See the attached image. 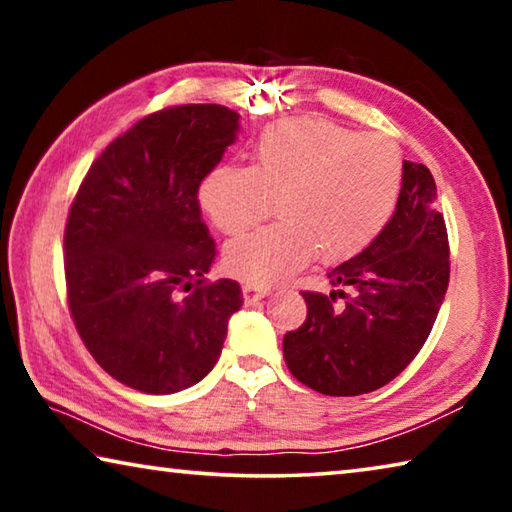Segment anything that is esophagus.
<instances>
[{
    "label": "esophagus",
    "mask_w": 512,
    "mask_h": 512,
    "mask_svg": "<svg viewBox=\"0 0 512 512\" xmlns=\"http://www.w3.org/2000/svg\"><path fill=\"white\" fill-rule=\"evenodd\" d=\"M241 293H244V302H246V305H253V302L266 298L268 293H271V289L257 287V284H244V287H241Z\"/></svg>",
    "instance_id": "34e87169"
}]
</instances>
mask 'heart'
<instances>
[{
	"instance_id": "b5f03b06",
	"label": "heart",
	"mask_w": 512,
	"mask_h": 512,
	"mask_svg": "<svg viewBox=\"0 0 512 512\" xmlns=\"http://www.w3.org/2000/svg\"><path fill=\"white\" fill-rule=\"evenodd\" d=\"M402 192V155L384 135L327 119H287L257 137L253 164H221L198 189L207 219L239 235L271 212L280 223L225 246L230 275L253 284L289 280L316 255L350 259L375 241Z\"/></svg>"
}]
</instances>
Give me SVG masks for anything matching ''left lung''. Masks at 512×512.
Wrapping results in <instances>:
<instances>
[{"label":"left lung","instance_id":"8db88e82","mask_svg":"<svg viewBox=\"0 0 512 512\" xmlns=\"http://www.w3.org/2000/svg\"><path fill=\"white\" fill-rule=\"evenodd\" d=\"M341 291H305L307 318L282 341L291 375L314 391H377L415 359L449 284V241L424 164L404 160L402 192L381 235L327 273ZM345 297L343 306L335 296Z\"/></svg>","mask_w":512,"mask_h":512}]
</instances>
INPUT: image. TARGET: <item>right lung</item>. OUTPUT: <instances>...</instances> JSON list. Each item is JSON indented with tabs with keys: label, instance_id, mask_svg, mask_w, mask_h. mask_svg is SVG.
Returning <instances> with one entry per match:
<instances>
[{
	"label": "right lung",
	"instance_id": "obj_1",
	"mask_svg": "<svg viewBox=\"0 0 512 512\" xmlns=\"http://www.w3.org/2000/svg\"><path fill=\"white\" fill-rule=\"evenodd\" d=\"M237 131V112L216 103L153 112L106 146L69 207L74 325L94 361L135 391L198 384L244 302L235 280H205L216 246L198 205Z\"/></svg>",
	"mask_w": 512,
	"mask_h": 512
}]
</instances>
